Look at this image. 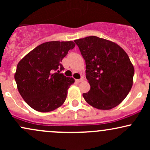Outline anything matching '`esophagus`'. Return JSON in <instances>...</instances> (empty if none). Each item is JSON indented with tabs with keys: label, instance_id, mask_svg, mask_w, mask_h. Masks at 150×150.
Here are the masks:
<instances>
[{
	"label": "esophagus",
	"instance_id": "obj_1",
	"mask_svg": "<svg viewBox=\"0 0 150 150\" xmlns=\"http://www.w3.org/2000/svg\"><path fill=\"white\" fill-rule=\"evenodd\" d=\"M82 81H83V79L80 78V79H77V80H75V82H81Z\"/></svg>",
	"mask_w": 150,
	"mask_h": 150
}]
</instances>
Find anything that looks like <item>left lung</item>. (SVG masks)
Listing matches in <instances>:
<instances>
[{
	"mask_svg": "<svg viewBox=\"0 0 150 150\" xmlns=\"http://www.w3.org/2000/svg\"><path fill=\"white\" fill-rule=\"evenodd\" d=\"M85 61L90 85L84 99L93 107L108 110L120 104L131 89L135 70L128 54L116 44L91 36L75 40Z\"/></svg>",
	"mask_w": 150,
	"mask_h": 150,
	"instance_id": "8db88e82",
	"label": "left lung"
}]
</instances>
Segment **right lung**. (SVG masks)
<instances>
[{
    "instance_id": "1",
    "label": "right lung",
    "mask_w": 150,
    "mask_h": 150,
    "mask_svg": "<svg viewBox=\"0 0 150 150\" xmlns=\"http://www.w3.org/2000/svg\"><path fill=\"white\" fill-rule=\"evenodd\" d=\"M73 42H49L27 54L17 65L15 80L20 95L30 107L49 112L61 106L75 80L65 77L63 58L73 49Z\"/></svg>"
}]
</instances>
